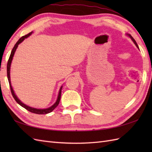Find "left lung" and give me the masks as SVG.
Instances as JSON below:
<instances>
[{
	"instance_id": "8db88e82",
	"label": "left lung",
	"mask_w": 152,
	"mask_h": 152,
	"mask_svg": "<svg viewBox=\"0 0 152 152\" xmlns=\"http://www.w3.org/2000/svg\"><path fill=\"white\" fill-rule=\"evenodd\" d=\"M128 35H129V37H130L131 38V40L133 41V42L134 43V44H135V45H136V46H137V48H138V45H137V42H136V41H135V40H134V38H133V37H132L131 34H128Z\"/></svg>"
}]
</instances>
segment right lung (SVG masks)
Here are the masks:
<instances>
[{
    "mask_svg": "<svg viewBox=\"0 0 152 152\" xmlns=\"http://www.w3.org/2000/svg\"><path fill=\"white\" fill-rule=\"evenodd\" d=\"M32 33L33 32H31V33H29L28 34L25 35V36L22 37L21 38H20L19 39V40L16 42V44H15L14 47L13 48V49L12 50V52H11V54L10 56V57H9V59L8 61V63H7V77H8V82H9V84H10V90H11V93H12V95L13 96V97H14V99H15V101L17 102L18 104L21 106L22 107H23L24 108H25L26 110H27L28 111H29L32 113H34V114H48V113H50L52 112L53 110L56 108L57 106H58V104H59V101H60V99H61V89H62L63 88V86L61 87V88L59 89V95H58V97H57V101L56 102V103L53 105L51 106V107L48 108H46V109H37V108H32V107H30V106H27L26 104H23V103L21 102V101H19V99H18V98L17 97V96H16L15 95V93L14 92V90H13L12 88V86H11V82H10V65H11V63H12V59H13V57H14V53L15 51L16 50V49H17V48L18 46V45L20 44L21 42H22L24 40L25 38H27L28 37H29L30 35L32 34Z\"/></svg>",
    "mask_w": 152,
    "mask_h": 152,
    "instance_id": "right-lung-1",
    "label": "right lung"
}]
</instances>
